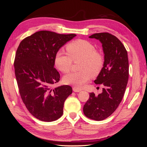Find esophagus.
<instances>
[{
	"label": "esophagus",
	"mask_w": 147,
	"mask_h": 147,
	"mask_svg": "<svg viewBox=\"0 0 147 147\" xmlns=\"http://www.w3.org/2000/svg\"><path fill=\"white\" fill-rule=\"evenodd\" d=\"M73 91H74V92H80V91H81V90L80 88H77V87H74L73 88Z\"/></svg>",
	"instance_id": "obj_1"
}]
</instances>
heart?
Returning <instances> with one entry per match:
<instances>
[{
  "label": "heart",
  "mask_w": 147,
  "mask_h": 147,
  "mask_svg": "<svg viewBox=\"0 0 147 147\" xmlns=\"http://www.w3.org/2000/svg\"><path fill=\"white\" fill-rule=\"evenodd\" d=\"M67 53L63 51H57L55 57V64L57 69L63 73L69 72L73 61L81 59L78 72H72L63 78L65 84L80 88L88 82L91 76L98 75L105 63L104 55L96 50L92 43L86 40L78 39L66 46Z\"/></svg>",
  "instance_id": "b5f03b06"
}]
</instances>
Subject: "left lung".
Here are the masks:
<instances>
[{
	"instance_id": "obj_1",
	"label": "left lung",
	"mask_w": 147,
	"mask_h": 147,
	"mask_svg": "<svg viewBox=\"0 0 147 147\" xmlns=\"http://www.w3.org/2000/svg\"><path fill=\"white\" fill-rule=\"evenodd\" d=\"M89 37L99 40L102 44L105 63L94 83L104 87L98 96L90 93L83 113L88 118L101 121L116 110L125 92L129 78L127 52L121 42L108 32L96 33Z\"/></svg>"
}]
</instances>
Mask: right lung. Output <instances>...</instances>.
Masks as SVG:
<instances>
[{
    "mask_svg": "<svg viewBox=\"0 0 147 147\" xmlns=\"http://www.w3.org/2000/svg\"><path fill=\"white\" fill-rule=\"evenodd\" d=\"M75 36L41 30L24 38L17 49L14 66L21 97L29 112L41 121L59 118L65 99L72 94L69 85L54 89L53 85L60 79L54 67L56 53Z\"/></svg>",
    "mask_w": 147,
    "mask_h": 147,
    "instance_id": "1",
    "label": "right lung"
}]
</instances>
